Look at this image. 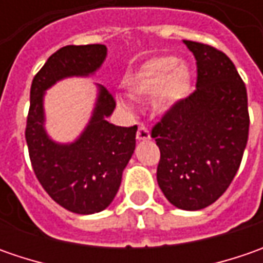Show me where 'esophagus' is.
<instances>
[{"label":"esophagus","mask_w":263,"mask_h":263,"mask_svg":"<svg viewBox=\"0 0 263 263\" xmlns=\"http://www.w3.org/2000/svg\"><path fill=\"white\" fill-rule=\"evenodd\" d=\"M136 137L137 140H147V139H151V132L147 130V127L145 124H139Z\"/></svg>","instance_id":"esophagus-1"}]
</instances>
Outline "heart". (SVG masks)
I'll use <instances>...</instances> for the list:
<instances>
[{
  "label": "heart",
  "mask_w": 263,
  "mask_h": 263,
  "mask_svg": "<svg viewBox=\"0 0 263 263\" xmlns=\"http://www.w3.org/2000/svg\"><path fill=\"white\" fill-rule=\"evenodd\" d=\"M132 98L146 99L155 96V105L161 111L173 109L186 98L190 89V71L178 64L176 57H157L146 61L127 82ZM120 104L130 108L128 101L120 98Z\"/></svg>",
  "instance_id": "1"
}]
</instances>
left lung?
Listing matches in <instances>:
<instances>
[{
	"label": "left lung",
	"mask_w": 263,
	"mask_h": 263,
	"mask_svg": "<svg viewBox=\"0 0 263 263\" xmlns=\"http://www.w3.org/2000/svg\"><path fill=\"white\" fill-rule=\"evenodd\" d=\"M196 58V90L152 127L158 184L184 211L212 205L236 177L249 137L248 92L222 51L183 41Z\"/></svg>",
	"instance_id": "obj_1"
}]
</instances>
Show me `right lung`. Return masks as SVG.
Returning <instances> with one entry per match:
<instances>
[{"instance_id": "1", "label": "right lung", "mask_w": 263, "mask_h": 263, "mask_svg": "<svg viewBox=\"0 0 263 263\" xmlns=\"http://www.w3.org/2000/svg\"><path fill=\"white\" fill-rule=\"evenodd\" d=\"M105 57L106 46L99 44L63 46L36 73L30 87L25 136L36 178L58 205L82 215L104 211L116 197L136 147L137 126L108 123L106 117L112 114L116 99L99 86L85 132L73 143H57L44 127V93L64 77L93 74Z\"/></svg>"}]
</instances>
